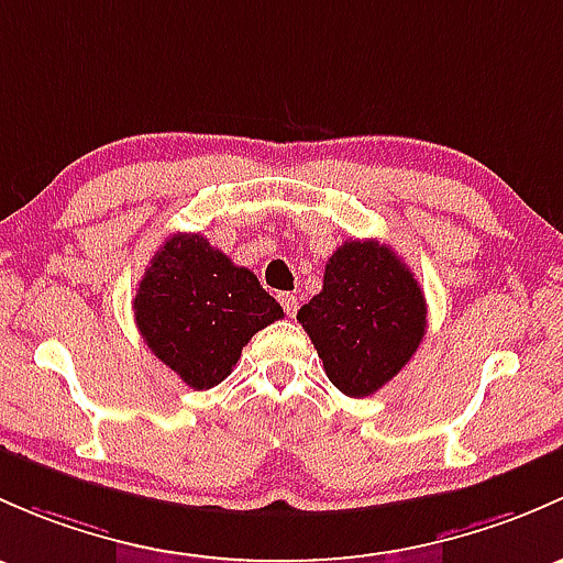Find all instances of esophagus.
I'll return each instance as SVG.
<instances>
[{
    "label": "esophagus",
    "mask_w": 563,
    "mask_h": 563,
    "mask_svg": "<svg viewBox=\"0 0 563 563\" xmlns=\"http://www.w3.org/2000/svg\"><path fill=\"white\" fill-rule=\"evenodd\" d=\"M279 303H282V309L287 311V317H295V311H298V298H295V295L282 292Z\"/></svg>",
    "instance_id": "34e87169"
}]
</instances>
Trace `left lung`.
<instances>
[{"label":"left lung","mask_w":563,"mask_h":563,"mask_svg":"<svg viewBox=\"0 0 563 563\" xmlns=\"http://www.w3.org/2000/svg\"><path fill=\"white\" fill-rule=\"evenodd\" d=\"M426 317L415 274L374 239L341 243L324 265L322 292L298 311L328 379L352 398L371 396L407 366Z\"/></svg>","instance_id":"8db88e82"}]
</instances>
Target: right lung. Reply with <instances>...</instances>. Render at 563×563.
<instances>
[{
    "label": "right lung",
    "instance_id": "right-lung-1",
    "mask_svg": "<svg viewBox=\"0 0 563 563\" xmlns=\"http://www.w3.org/2000/svg\"><path fill=\"white\" fill-rule=\"evenodd\" d=\"M132 309L148 350L195 390L228 379L249 339L284 317L257 276L200 233L162 243Z\"/></svg>",
    "mask_w": 563,
    "mask_h": 563
}]
</instances>
